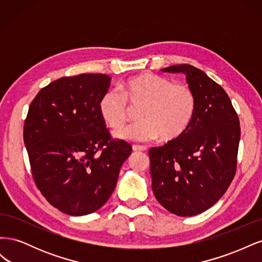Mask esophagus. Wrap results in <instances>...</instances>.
<instances>
[{"label": "esophagus", "instance_id": "34e87169", "mask_svg": "<svg viewBox=\"0 0 262 262\" xmlns=\"http://www.w3.org/2000/svg\"><path fill=\"white\" fill-rule=\"evenodd\" d=\"M132 149L134 152H145L146 146H142V145H133Z\"/></svg>", "mask_w": 262, "mask_h": 262}]
</instances>
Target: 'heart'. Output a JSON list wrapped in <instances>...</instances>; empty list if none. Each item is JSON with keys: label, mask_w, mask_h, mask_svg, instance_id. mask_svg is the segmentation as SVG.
Here are the masks:
<instances>
[{"label": "heart", "mask_w": 262, "mask_h": 262, "mask_svg": "<svg viewBox=\"0 0 262 262\" xmlns=\"http://www.w3.org/2000/svg\"><path fill=\"white\" fill-rule=\"evenodd\" d=\"M120 92L102 94L98 112L112 129H119L130 116V107L140 108V122L116 132V137L133 142L176 140L184 134L195 112V96L185 83H172L154 73H142L125 80Z\"/></svg>", "instance_id": "b5f03b06"}]
</instances>
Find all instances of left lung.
<instances>
[{
	"mask_svg": "<svg viewBox=\"0 0 262 262\" xmlns=\"http://www.w3.org/2000/svg\"><path fill=\"white\" fill-rule=\"evenodd\" d=\"M182 73L195 96V112L187 131L167 144L152 147L150 176L154 195L178 216L210 209L235 176L239 119L226 92L203 71L189 64L162 69Z\"/></svg>",
	"mask_w": 262,
	"mask_h": 262,
	"instance_id": "left-lung-1",
	"label": "left lung"
}]
</instances>
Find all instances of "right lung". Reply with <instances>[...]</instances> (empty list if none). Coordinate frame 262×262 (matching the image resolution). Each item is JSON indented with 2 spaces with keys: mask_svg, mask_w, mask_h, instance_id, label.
I'll use <instances>...</instances> for the list:
<instances>
[{
  "mask_svg": "<svg viewBox=\"0 0 262 262\" xmlns=\"http://www.w3.org/2000/svg\"><path fill=\"white\" fill-rule=\"evenodd\" d=\"M110 80L91 73L61 77L28 109L24 142L33 178L47 201L69 215L100 209L132 152L129 143L112 139L98 112Z\"/></svg>",
  "mask_w": 262,
  "mask_h": 262,
  "instance_id": "add662e5",
  "label": "right lung"
}]
</instances>
